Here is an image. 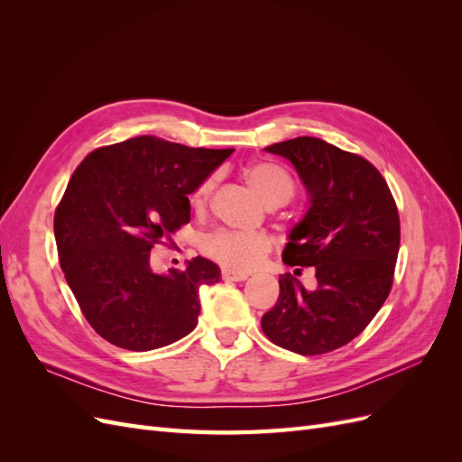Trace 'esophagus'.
Wrapping results in <instances>:
<instances>
[{
	"label": "esophagus",
	"instance_id": "obj_1",
	"mask_svg": "<svg viewBox=\"0 0 462 462\" xmlns=\"http://www.w3.org/2000/svg\"><path fill=\"white\" fill-rule=\"evenodd\" d=\"M221 277L226 279V282H245V279H248V273H245V272H235V270H229V268H223V270H221Z\"/></svg>",
	"mask_w": 462,
	"mask_h": 462
}]
</instances>
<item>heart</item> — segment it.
Segmentation results:
<instances>
[{"mask_svg": "<svg viewBox=\"0 0 462 462\" xmlns=\"http://www.w3.org/2000/svg\"><path fill=\"white\" fill-rule=\"evenodd\" d=\"M248 183L256 189L260 197L272 202H289L295 194V183L292 177L275 163H254L246 170ZM214 189V177L206 180L194 189L190 194V204L194 208L206 206L209 194ZM272 241L263 233H243L233 229H216L208 233L200 250L214 262L226 265L229 270H250L270 253Z\"/></svg>", "mask_w": 462, "mask_h": 462, "instance_id": "obj_1", "label": "heart"}]
</instances>
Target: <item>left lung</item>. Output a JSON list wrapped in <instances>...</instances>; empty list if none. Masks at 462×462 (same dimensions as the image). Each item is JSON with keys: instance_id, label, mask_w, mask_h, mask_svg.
Here are the masks:
<instances>
[{"instance_id": "1", "label": "left lung", "mask_w": 462, "mask_h": 462, "mask_svg": "<svg viewBox=\"0 0 462 462\" xmlns=\"http://www.w3.org/2000/svg\"><path fill=\"white\" fill-rule=\"evenodd\" d=\"M295 165L312 206L289 235L283 262L295 275L279 277V299L262 316L272 343L316 356L366 329L393 287L401 221L393 194L375 167L321 138L299 136L265 148ZM312 267L319 287L296 279Z\"/></svg>"}]
</instances>
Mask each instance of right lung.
<instances>
[{
    "instance_id": "right-lung-1",
    "label": "right lung",
    "mask_w": 462,
    "mask_h": 462,
    "mask_svg": "<svg viewBox=\"0 0 462 462\" xmlns=\"http://www.w3.org/2000/svg\"><path fill=\"white\" fill-rule=\"evenodd\" d=\"M233 150L189 148L144 134L96 148L55 208L61 270L94 331L127 351H152L199 324V289L219 268L192 258L158 275L150 250L190 221L189 194Z\"/></svg>"
}]
</instances>
